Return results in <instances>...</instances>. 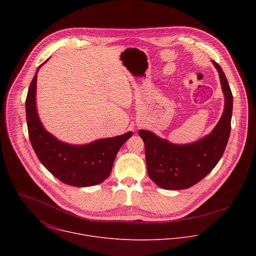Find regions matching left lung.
Instances as JSON below:
<instances>
[{"mask_svg": "<svg viewBox=\"0 0 256 256\" xmlns=\"http://www.w3.org/2000/svg\"><path fill=\"white\" fill-rule=\"evenodd\" d=\"M225 96L224 112L206 136L192 144H175L154 132L140 130L144 144L149 177L164 190L188 188L206 177L222 158L231 132L233 95L222 68L214 60Z\"/></svg>", "mask_w": 256, "mask_h": 256, "instance_id": "left-lung-1", "label": "left lung"}]
</instances>
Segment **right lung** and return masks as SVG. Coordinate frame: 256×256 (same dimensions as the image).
I'll use <instances>...</instances> for the list:
<instances>
[{
    "label": "right lung",
    "mask_w": 256,
    "mask_h": 256,
    "mask_svg": "<svg viewBox=\"0 0 256 256\" xmlns=\"http://www.w3.org/2000/svg\"><path fill=\"white\" fill-rule=\"evenodd\" d=\"M46 62L48 60L44 62ZM44 64L35 72L25 102L32 148L42 165L64 184L78 188L99 184L110 174L118 150L132 132L97 140L86 144H70L50 134L38 118L35 101L38 72Z\"/></svg>",
    "instance_id": "obj_1"
}]
</instances>
